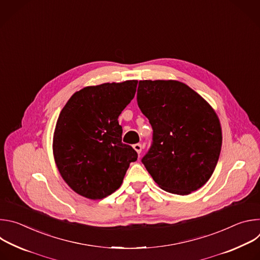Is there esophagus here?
Here are the masks:
<instances>
[{
	"instance_id": "1",
	"label": "esophagus",
	"mask_w": 260,
	"mask_h": 260,
	"mask_svg": "<svg viewBox=\"0 0 260 260\" xmlns=\"http://www.w3.org/2000/svg\"><path fill=\"white\" fill-rule=\"evenodd\" d=\"M142 148H143L142 144H140V143H137L134 145V149L138 152V154H140L142 152Z\"/></svg>"
}]
</instances>
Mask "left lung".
<instances>
[{"label": "left lung", "instance_id": "obj_1", "mask_svg": "<svg viewBox=\"0 0 260 260\" xmlns=\"http://www.w3.org/2000/svg\"><path fill=\"white\" fill-rule=\"evenodd\" d=\"M137 102L153 131L142 162L158 186L180 196L204 186L222 144L212 107L189 86L174 80L140 81Z\"/></svg>", "mask_w": 260, "mask_h": 260}]
</instances>
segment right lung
Wrapping results in <instances>:
<instances>
[{
  "label": "right lung",
  "instance_id": "add662e5",
  "mask_svg": "<svg viewBox=\"0 0 260 260\" xmlns=\"http://www.w3.org/2000/svg\"><path fill=\"white\" fill-rule=\"evenodd\" d=\"M137 80L88 86L74 93L58 116L53 154L69 186L90 200L117 190L138 153L121 142L118 116L134 99Z\"/></svg>",
  "mask_w": 260,
  "mask_h": 260
}]
</instances>
